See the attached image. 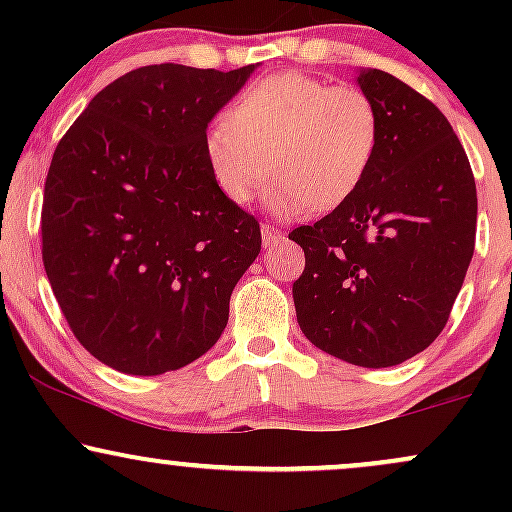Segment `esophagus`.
Wrapping results in <instances>:
<instances>
[{
  "mask_svg": "<svg viewBox=\"0 0 512 512\" xmlns=\"http://www.w3.org/2000/svg\"><path fill=\"white\" fill-rule=\"evenodd\" d=\"M281 240H284V233H281L279 228L262 226V245H264V250L274 248V245H279Z\"/></svg>",
  "mask_w": 512,
  "mask_h": 512,
  "instance_id": "esophagus-1",
  "label": "esophagus"
}]
</instances>
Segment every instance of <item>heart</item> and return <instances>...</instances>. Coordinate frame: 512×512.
Returning a JSON list of instances; mask_svg holds the SVG:
<instances>
[{"mask_svg":"<svg viewBox=\"0 0 512 512\" xmlns=\"http://www.w3.org/2000/svg\"><path fill=\"white\" fill-rule=\"evenodd\" d=\"M380 139V110L366 91L284 72L245 88L226 120L204 132L202 154L216 190L236 207L276 173L267 209L296 219L349 202L375 166Z\"/></svg>","mask_w":512,"mask_h":512,"instance_id":"b5f03b06","label":"heart"}]
</instances>
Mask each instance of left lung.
I'll use <instances>...</instances> for the list:
<instances>
[{"label": "left lung", "instance_id": "obj_1", "mask_svg": "<svg viewBox=\"0 0 512 512\" xmlns=\"http://www.w3.org/2000/svg\"><path fill=\"white\" fill-rule=\"evenodd\" d=\"M356 84L383 139L361 190L289 233L305 252L293 281L298 325L325 354L387 368L443 332L474 255L477 185L460 139L428 98L380 69Z\"/></svg>", "mask_w": 512, "mask_h": 512}]
</instances>
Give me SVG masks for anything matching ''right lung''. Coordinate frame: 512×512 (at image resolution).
I'll return each instance as SVG.
<instances>
[{"mask_svg": "<svg viewBox=\"0 0 512 512\" xmlns=\"http://www.w3.org/2000/svg\"><path fill=\"white\" fill-rule=\"evenodd\" d=\"M260 64H151L105 86L52 156L43 264L74 337L127 375H161L219 342L260 255V223L216 190L202 139Z\"/></svg>", "mask_w": 512, "mask_h": 512, "instance_id": "1", "label": "right lung"}]
</instances>
